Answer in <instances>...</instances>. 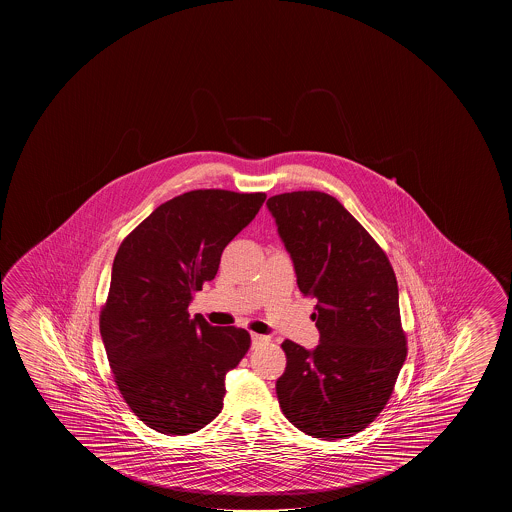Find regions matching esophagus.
Listing matches in <instances>:
<instances>
[{
  "label": "esophagus",
  "mask_w": 512,
  "mask_h": 512,
  "mask_svg": "<svg viewBox=\"0 0 512 512\" xmlns=\"http://www.w3.org/2000/svg\"><path fill=\"white\" fill-rule=\"evenodd\" d=\"M253 346H260V344L269 343L268 336H260V334H252Z\"/></svg>",
  "instance_id": "1"
}]
</instances>
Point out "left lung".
Returning a JSON list of instances; mask_svg holds the SVG:
<instances>
[{
  "label": "left lung",
  "mask_w": 512,
  "mask_h": 512,
  "mask_svg": "<svg viewBox=\"0 0 512 512\" xmlns=\"http://www.w3.org/2000/svg\"><path fill=\"white\" fill-rule=\"evenodd\" d=\"M266 205L300 291L318 300V346L309 352L282 343L287 366L277 380L278 403L307 436H355L386 407L407 357L393 266L330 194L294 191Z\"/></svg>",
  "instance_id": "8db88e82"
}]
</instances>
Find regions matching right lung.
<instances>
[{
  "instance_id": "1",
  "label": "right lung",
  "mask_w": 512,
  "mask_h": 512,
  "mask_svg": "<svg viewBox=\"0 0 512 512\" xmlns=\"http://www.w3.org/2000/svg\"><path fill=\"white\" fill-rule=\"evenodd\" d=\"M264 193L198 189L162 203L112 264L100 332L114 382L144 425L187 436L223 409L225 377L250 350L244 328L212 327L187 307Z\"/></svg>"
}]
</instances>
